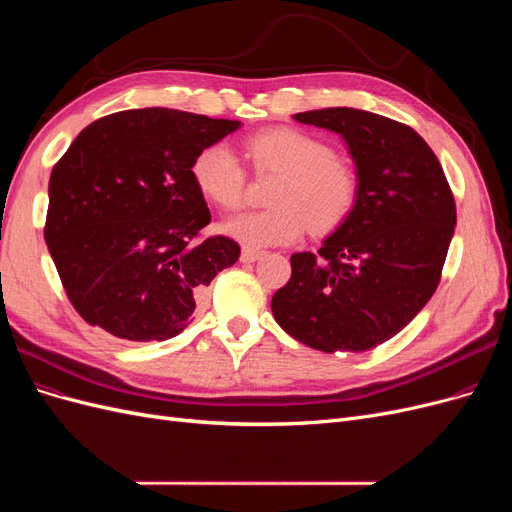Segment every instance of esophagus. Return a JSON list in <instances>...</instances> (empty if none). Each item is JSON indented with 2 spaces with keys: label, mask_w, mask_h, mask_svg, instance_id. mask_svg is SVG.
<instances>
[{
  "label": "esophagus",
  "mask_w": 512,
  "mask_h": 512,
  "mask_svg": "<svg viewBox=\"0 0 512 512\" xmlns=\"http://www.w3.org/2000/svg\"><path fill=\"white\" fill-rule=\"evenodd\" d=\"M262 256H265V252L252 250V247H243V252H241V262H256V260H260Z\"/></svg>",
  "instance_id": "1"
}]
</instances>
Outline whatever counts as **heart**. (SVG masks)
Instances as JSON below:
<instances>
[{
  "instance_id": "obj_1",
  "label": "heart",
  "mask_w": 512,
  "mask_h": 512,
  "mask_svg": "<svg viewBox=\"0 0 512 512\" xmlns=\"http://www.w3.org/2000/svg\"><path fill=\"white\" fill-rule=\"evenodd\" d=\"M256 170L282 173L271 194V209L228 218L222 230L247 247H273L314 232L342 226L359 198L354 170L335 158L320 138L294 128H273L254 134L245 145ZM196 188L215 205L237 209L245 196V168L226 143L198 151L192 162Z\"/></svg>"
}]
</instances>
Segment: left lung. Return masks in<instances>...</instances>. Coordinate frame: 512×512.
Listing matches in <instances>:
<instances>
[{"label": "left lung", "mask_w": 512, "mask_h": 512, "mask_svg": "<svg viewBox=\"0 0 512 512\" xmlns=\"http://www.w3.org/2000/svg\"><path fill=\"white\" fill-rule=\"evenodd\" d=\"M342 136L359 179L348 220L271 299L273 318L322 352H365L395 337L440 284L457 211L436 153L412 128L359 108L292 115Z\"/></svg>", "instance_id": "obj_1"}]
</instances>
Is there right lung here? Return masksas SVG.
Wrapping results in <instances>:
<instances>
[{
    "mask_svg": "<svg viewBox=\"0 0 512 512\" xmlns=\"http://www.w3.org/2000/svg\"><path fill=\"white\" fill-rule=\"evenodd\" d=\"M241 121L175 108H132L74 138L49 181L44 239L70 303L91 327L130 342H164L235 265L239 243L196 241L211 213L192 179L198 151Z\"/></svg>",
    "mask_w": 512,
    "mask_h": 512,
    "instance_id": "obj_1",
    "label": "right lung"
}]
</instances>
